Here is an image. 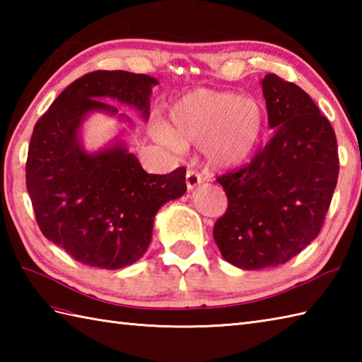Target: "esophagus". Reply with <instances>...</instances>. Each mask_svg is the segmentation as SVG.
<instances>
[{
    "mask_svg": "<svg viewBox=\"0 0 362 362\" xmlns=\"http://www.w3.org/2000/svg\"><path fill=\"white\" fill-rule=\"evenodd\" d=\"M185 182H187V188L188 189H194L196 187H199L202 183V174L197 173L196 169H188Z\"/></svg>",
    "mask_w": 362,
    "mask_h": 362,
    "instance_id": "34e87169",
    "label": "esophagus"
}]
</instances>
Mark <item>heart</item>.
<instances>
[{"mask_svg":"<svg viewBox=\"0 0 362 362\" xmlns=\"http://www.w3.org/2000/svg\"><path fill=\"white\" fill-rule=\"evenodd\" d=\"M266 110L253 98L235 91L194 88L169 107L168 124L157 122L153 134L171 148L202 146L206 163L227 169L247 161L259 148Z\"/></svg>","mask_w":362,"mask_h":362,"instance_id":"b5f03b06","label":"heart"}]
</instances>
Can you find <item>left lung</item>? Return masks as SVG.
I'll return each instance as SVG.
<instances>
[{
    "label": "left lung",
    "instance_id": "1",
    "mask_svg": "<svg viewBox=\"0 0 362 362\" xmlns=\"http://www.w3.org/2000/svg\"><path fill=\"white\" fill-rule=\"evenodd\" d=\"M261 86L272 135L247 165L216 177L228 205L213 238L245 271L284 264L319 235L339 175L336 134L313 99L272 73Z\"/></svg>",
    "mask_w": 362,
    "mask_h": 362
}]
</instances>
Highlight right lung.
I'll use <instances>...</instances> for the list:
<instances>
[{"mask_svg": "<svg viewBox=\"0 0 362 362\" xmlns=\"http://www.w3.org/2000/svg\"><path fill=\"white\" fill-rule=\"evenodd\" d=\"M157 79L129 71L88 73L70 83L35 122L26 160V188L42 233L79 263L121 269L148 250L160 206L187 191V169L148 174L121 143L96 153L81 148L88 112L117 113L112 98L149 118Z\"/></svg>", "mask_w": 362, "mask_h": 362, "instance_id": "right-lung-1", "label": "right lung"}]
</instances>
